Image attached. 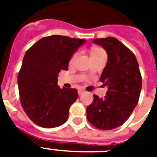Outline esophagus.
<instances>
[{
    "instance_id": "obj_1",
    "label": "esophagus",
    "mask_w": 157,
    "mask_h": 157,
    "mask_svg": "<svg viewBox=\"0 0 157 157\" xmlns=\"http://www.w3.org/2000/svg\"><path fill=\"white\" fill-rule=\"evenodd\" d=\"M86 92V91L84 90H82V89H80V90H78V94L79 95H81L82 94H84Z\"/></svg>"
}]
</instances>
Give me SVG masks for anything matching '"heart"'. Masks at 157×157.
<instances>
[{"instance_id":"b5f03b06","label":"heart","mask_w":157,"mask_h":157,"mask_svg":"<svg viewBox=\"0 0 157 157\" xmlns=\"http://www.w3.org/2000/svg\"><path fill=\"white\" fill-rule=\"evenodd\" d=\"M106 54L103 49H102V48H99V47L93 48V49H92L90 51V57L95 56V55H98V54ZM76 55H77V52L75 53V54H74L73 55L71 56V60H70V62H71V63L73 61L74 59H75V58L76 57Z\"/></svg>"}]
</instances>
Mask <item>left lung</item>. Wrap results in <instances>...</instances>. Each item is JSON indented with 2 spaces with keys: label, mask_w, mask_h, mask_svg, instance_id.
I'll use <instances>...</instances> for the list:
<instances>
[{
  "label": "left lung",
  "mask_w": 157,
  "mask_h": 157,
  "mask_svg": "<svg viewBox=\"0 0 157 157\" xmlns=\"http://www.w3.org/2000/svg\"><path fill=\"white\" fill-rule=\"evenodd\" d=\"M94 42L104 48L108 56L100 77L107 91L103 98L94 94L86 114L94 126L110 130L124 124L138 104L142 76L134 53L117 38H97Z\"/></svg>",
  "instance_id": "left-lung-1"
}]
</instances>
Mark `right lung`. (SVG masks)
I'll list each match as a JSON object with an SVG mask.
<instances>
[{
  "label": "right lung",
  "instance_id": "obj_1",
  "mask_svg": "<svg viewBox=\"0 0 157 157\" xmlns=\"http://www.w3.org/2000/svg\"><path fill=\"white\" fill-rule=\"evenodd\" d=\"M86 40L60 35L45 36L26 52L18 75L20 103L31 121L43 128L61 125L76 100V89H61L58 75L67 70L71 55Z\"/></svg>",
  "mask_w": 157,
  "mask_h": 157
}]
</instances>
